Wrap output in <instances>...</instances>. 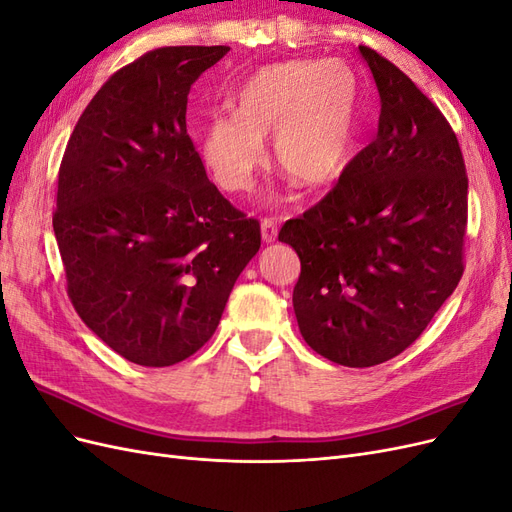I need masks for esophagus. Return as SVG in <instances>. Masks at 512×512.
<instances>
[{"mask_svg": "<svg viewBox=\"0 0 512 512\" xmlns=\"http://www.w3.org/2000/svg\"><path fill=\"white\" fill-rule=\"evenodd\" d=\"M260 232H262V239L267 243H273L277 239V224L271 218H265L260 222Z\"/></svg>", "mask_w": 512, "mask_h": 512, "instance_id": "34e87169", "label": "esophagus"}]
</instances>
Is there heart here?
<instances>
[{
    "label": "heart",
    "instance_id": "b5f03b06",
    "mask_svg": "<svg viewBox=\"0 0 512 512\" xmlns=\"http://www.w3.org/2000/svg\"><path fill=\"white\" fill-rule=\"evenodd\" d=\"M356 104V76L342 61L262 66L232 96V115H215L203 126L200 160L218 188L247 192L271 141L277 168L303 188H322L352 158Z\"/></svg>",
    "mask_w": 512,
    "mask_h": 512
}]
</instances>
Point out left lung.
Here are the masks:
<instances>
[{
  "mask_svg": "<svg viewBox=\"0 0 512 512\" xmlns=\"http://www.w3.org/2000/svg\"><path fill=\"white\" fill-rule=\"evenodd\" d=\"M380 96L378 134L280 241L299 254L294 316L307 346L346 367L404 352L463 275L468 177L457 136L408 76L359 46Z\"/></svg>",
  "mask_w": 512,
  "mask_h": 512,
  "instance_id": "8db88e82",
  "label": "left lung"
}]
</instances>
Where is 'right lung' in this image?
<instances>
[{"mask_svg":"<svg viewBox=\"0 0 512 512\" xmlns=\"http://www.w3.org/2000/svg\"><path fill=\"white\" fill-rule=\"evenodd\" d=\"M230 46H164L108 79L59 166L53 230L76 314L123 359L168 367L215 333L260 224L209 181L188 94Z\"/></svg>","mask_w":512,"mask_h":512,"instance_id":"1","label":"right lung"}]
</instances>
